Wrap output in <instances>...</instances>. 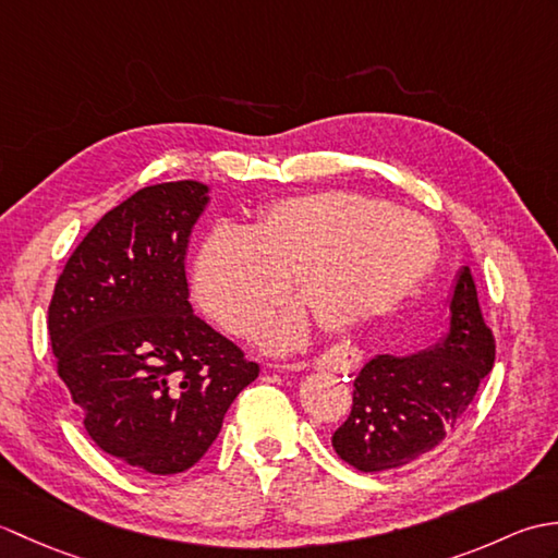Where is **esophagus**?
Segmentation results:
<instances>
[{"mask_svg":"<svg viewBox=\"0 0 558 558\" xmlns=\"http://www.w3.org/2000/svg\"><path fill=\"white\" fill-rule=\"evenodd\" d=\"M348 360H340L336 354H324V357H318L314 362L310 360H302V362H290V364H272L270 369H278V372H302V369H328V372H342L348 369Z\"/></svg>","mask_w":558,"mask_h":558,"instance_id":"obj_1","label":"esophagus"}]
</instances>
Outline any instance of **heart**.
Segmentation results:
<instances>
[{"label": "heart", "mask_w": 558, "mask_h": 558, "mask_svg": "<svg viewBox=\"0 0 558 558\" xmlns=\"http://www.w3.org/2000/svg\"><path fill=\"white\" fill-rule=\"evenodd\" d=\"M436 248V232L422 216L330 189L272 201L246 230H210L194 260V292L222 328L252 336L294 280L316 316L345 330L405 300L432 270ZM304 333V314L292 312L270 324L264 340L286 350Z\"/></svg>", "instance_id": "b5f03b06"}]
</instances>
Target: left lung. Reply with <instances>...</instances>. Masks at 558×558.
Returning <instances> with one entry per match:
<instances>
[{
	"mask_svg": "<svg viewBox=\"0 0 558 558\" xmlns=\"http://www.w3.org/2000/svg\"><path fill=\"white\" fill-rule=\"evenodd\" d=\"M446 336L429 350L374 354L354 378L352 410L333 438L336 453L360 472H384L429 453L458 429L494 366V336L477 288L462 266Z\"/></svg>",
	"mask_w": 558,
	"mask_h": 558,
	"instance_id": "8db88e82",
	"label": "left lung"
}]
</instances>
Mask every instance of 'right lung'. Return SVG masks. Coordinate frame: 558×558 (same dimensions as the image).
Listing matches in <instances>:
<instances>
[{
	"mask_svg": "<svg viewBox=\"0 0 558 558\" xmlns=\"http://www.w3.org/2000/svg\"><path fill=\"white\" fill-rule=\"evenodd\" d=\"M206 204L194 180L138 189L83 236L47 312L57 374L88 436L148 475L196 465L258 376L189 304L184 256Z\"/></svg>",
	"mask_w": 558,
	"mask_h": 558,
	"instance_id": "right-lung-1",
	"label": "right lung"
}]
</instances>
